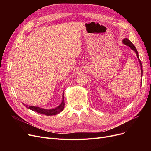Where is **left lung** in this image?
Segmentation results:
<instances>
[{
	"label": "left lung",
	"instance_id": "1",
	"mask_svg": "<svg viewBox=\"0 0 151 151\" xmlns=\"http://www.w3.org/2000/svg\"><path fill=\"white\" fill-rule=\"evenodd\" d=\"M122 43H123L124 45H127V46H129L133 51H134V52H136L137 56V58H138V62H139V63L140 67H141V77H142V66L141 62V60H140V59H139V55H138V51L137 50L135 46H134V45L129 40V39H127V38H124V39L123 40H122ZM141 81H142V80H141Z\"/></svg>",
	"mask_w": 151,
	"mask_h": 151
}]
</instances>
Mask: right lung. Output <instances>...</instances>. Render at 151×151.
Listing matches in <instances>:
<instances>
[{"instance_id": "obj_1", "label": "right lung", "mask_w": 151, "mask_h": 151, "mask_svg": "<svg viewBox=\"0 0 151 151\" xmlns=\"http://www.w3.org/2000/svg\"><path fill=\"white\" fill-rule=\"evenodd\" d=\"M23 105H24L27 108H29L31 110L37 112L38 113H40L42 114H45L46 116H53V115H56L59 113H60L62 111H63V108H64V105H65V103H64V94H63V92L62 93V100L61 104L57 107H55V108L52 109H45L42 108L38 106H28L27 105H26L22 103Z\"/></svg>"}]
</instances>
